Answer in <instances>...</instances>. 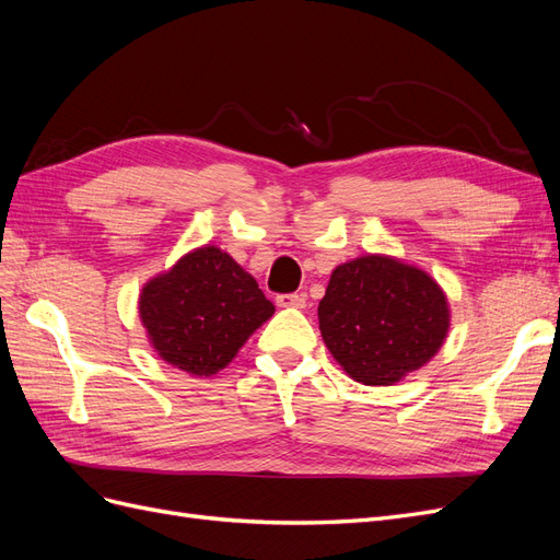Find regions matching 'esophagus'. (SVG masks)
<instances>
[{
    "label": "esophagus",
    "mask_w": 560,
    "mask_h": 560,
    "mask_svg": "<svg viewBox=\"0 0 560 560\" xmlns=\"http://www.w3.org/2000/svg\"><path fill=\"white\" fill-rule=\"evenodd\" d=\"M280 308H306V296L303 294H280L276 299Z\"/></svg>",
    "instance_id": "esophagus-1"
}]
</instances>
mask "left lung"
Listing matches in <instances>:
<instances>
[{
  "label": "left lung",
  "instance_id": "1",
  "mask_svg": "<svg viewBox=\"0 0 560 560\" xmlns=\"http://www.w3.org/2000/svg\"><path fill=\"white\" fill-rule=\"evenodd\" d=\"M317 317L331 358L362 385H397L442 350L451 329L442 284L389 254L338 264Z\"/></svg>",
  "mask_w": 560,
  "mask_h": 560
}]
</instances>
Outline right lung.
Here are the masks:
<instances>
[{"instance_id":"1","label":"right lung","mask_w":560,"mask_h":560,"mask_svg":"<svg viewBox=\"0 0 560 560\" xmlns=\"http://www.w3.org/2000/svg\"><path fill=\"white\" fill-rule=\"evenodd\" d=\"M138 313L163 362L208 378L233 362L276 306L229 252L202 245L144 282Z\"/></svg>"}]
</instances>
